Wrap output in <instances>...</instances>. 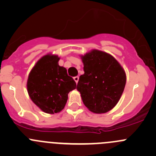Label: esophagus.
<instances>
[{"label":"esophagus","mask_w":156,"mask_h":156,"mask_svg":"<svg viewBox=\"0 0 156 156\" xmlns=\"http://www.w3.org/2000/svg\"><path fill=\"white\" fill-rule=\"evenodd\" d=\"M74 80H75V82L78 83V80H79V77H78V76H75V77H74Z\"/></svg>","instance_id":"obj_1"}]
</instances>
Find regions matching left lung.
Listing matches in <instances>:
<instances>
[{
  "label": "left lung",
  "mask_w": 156,
  "mask_h": 156,
  "mask_svg": "<svg viewBox=\"0 0 156 156\" xmlns=\"http://www.w3.org/2000/svg\"><path fill=\"white\" fill-rule=\"evenodd\" d=\"M84 75L77 85L90 111L105 113L118 103L126 84L125 72L113 56L94 50L81 56Z\"/></svg>",
  "instance_id": "8db88e82"
}]
</instances>
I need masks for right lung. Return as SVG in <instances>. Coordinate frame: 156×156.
<instances>
[{
	"mask_svg": "<svg viewBox=\"0 0 156 156\" xmlns=\"http://www.w3.org/2000/svg\"><path fill=\"white\" fill-rule=\"evenodd\" d=\"M57 56L46 55L36 63L27 81L31 100L42 111L50 114L59 112L66 104L68 94L76 88V83L59 66Z\"/></svg>",
	"mask_w": 156,
	"mask_h": 156,
	"instance_id": "obj_1",
	"label": "right lung"
}]
</instances>
